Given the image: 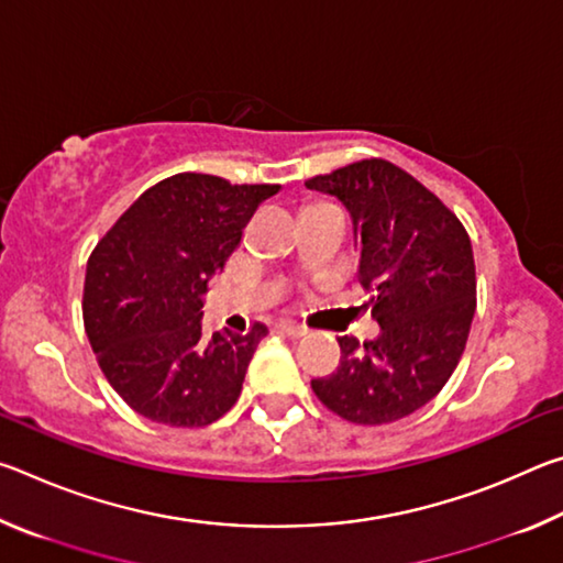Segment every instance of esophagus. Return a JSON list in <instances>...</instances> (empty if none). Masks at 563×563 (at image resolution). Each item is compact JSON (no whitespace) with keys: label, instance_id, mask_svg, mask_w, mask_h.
<instances>
[{"label":"esophagus","instance_id":"esophagus-1","mask_svg":"<svg viewBox=\"0 0 563 563\" xmlns=\"http://www.w3.org/2000/svg\"><path fill=\"white\" fill-rule=\"evenodd\" d=\"M275 330L283 332V335H288V338H302L305 332H308L302 325H298V322H290V320H278L275 322Z\"/></svg>","mask_w":563,"mask_h":563}]
</instances>
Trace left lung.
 <instances>
[{
  "instance_id": "8db88e82",
  "label": "left lung",
  "mask_w": 563,
  "mask_h": 563,
  "mask_svg": "<svg viewBox=\"0 0 563 563\" xmlns=\"http://www.w3.org/2000/svg\"><path fill=\"white\" fill-rule=\"evenodd\" d=\"M355 221V280L369 292L379 335H342L340 365L312 393L352 424H389L424 407L460 365L476 308L466 228L430 188L385 158L312 176Z\"/></svg>"
}]
</instances>
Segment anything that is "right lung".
Segmentation results:
<instances>
[{
    "mask_svg": "<svg viewBox=\"0 0 563 563\" xmlns=\"http://www.w3.org/2000/svg\"><path fill=\"white\" fill-rule=\"evenodd\" d=\"M273 184L176 174L146 188L89 255L84 328L103 377L133 412L206 427L241 397L263 322L203 335L208 278L223 271Z\"/></svg>",
    "mask_w": 563,
    "mask_h": 563,
    "instance_id": "add662e5",
    "label": "right lung"
}]
</instances>
